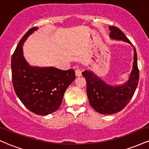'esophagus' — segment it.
I'll return each instance as SVG.
<instances>
[{"label": "esophagus", "mask_w": 149, "mask_h": 149, "mask_svg": "<svg viewBox=\"0 0 149 149\" xmlns=\"http://www.w3.org/2000/svg\"><path fill=\"white\" fill-rule=\"evenodd\" d=\"M76 76H82V71L80 69H76Z\"/></svg>", "instance_id": "34e87169"}]
</instances>
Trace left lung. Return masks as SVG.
<instances>
[{"instance_id":"left-lung-1","label":"left lung","mask_w":149,"mask_h":149,"mask_svg":"<svg viewBox=\"0 0 149 149\" xmlns=\"http://www.w3.org/2000/svg\"><path fill=\"white\" fill-rule=\"evenodd\" d=\"M110 37L130 43L129 39L118 27L109 26ZM133 67L129 80L122 85L111 86L101 80L91 71L82 73L87 83V94L91 107L102 114H113L120 111L132 98L137 87L139 71L137 66V54L134 47Z\"/></svg>"}]
</instances>
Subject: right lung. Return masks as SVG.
<instances>
[{"mask_svg": "<svg viewBox=\"0 0 149 149\" xmlns=\"http://www.w3.org/2000/svg\"><path fill=\"white\" fill-rule=\"evenodd\" d=\"M37 27L29 29L17 46L11 59L12 80L17 96L29 110L46 116L60 107L66 88L75 80L73 69L31 66L23 56L22 45Z\"/></svg>", "mask_w": 149, "mask_h": 149, "instance_id": "add662e5", "label": "right lung"}]
</instances>
